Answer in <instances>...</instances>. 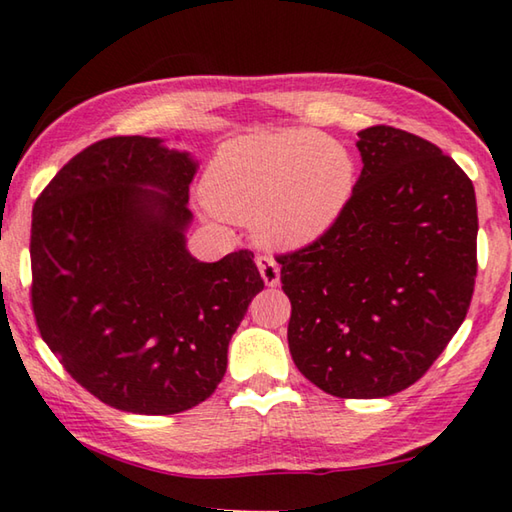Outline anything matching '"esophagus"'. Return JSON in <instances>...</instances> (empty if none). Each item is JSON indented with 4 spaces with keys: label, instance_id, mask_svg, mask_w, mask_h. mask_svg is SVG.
Segmentation results:
<instances>
[{
    "label": "esophagus",
    "instance_id": "1",
    "mask_svg": "<svg viewBox=\"0 0 512 512\" xmlns=\"http://www.w3.org/2000/svg\"><path fill=\"white\" fill-rule=\"evenodd\" d=\"M257 268L268 287H277L280 284V266H277L273 255H257Z\"/></svg>",
    "mask_w": 512,
    "mask_h": 512
}]
</instances>
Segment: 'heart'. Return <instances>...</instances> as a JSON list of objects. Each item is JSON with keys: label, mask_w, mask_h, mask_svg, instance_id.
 I'll return each mask as SVG.
<instances>
[{"label": "heart", "mask_w": 512, "mask_h": 512, "mask_svg": "<svg viewBox=\"0 0 512 512\" xmlns=\"http://www.w3.org/2000/svg\"><path fill=\"white\" fill-rule=\"evenodd\" d=\"M354 187L352 155L314 131L239 137L216 153L207 201L225 219L257 225L277 246H302L332 228Z\"/></svg>", "instance_id": "1"}]
</instances>
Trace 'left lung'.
I'll return each mask as SVG.
<instances>
[{
    "mask_svg": "<svg viewBox=\"0 0 512 512\" xmlns=\"http://www.w3.org/2000/svg\"><path fill=\"white\" fill-rule=\"evenodd\" d=\"M357 146L339 219L275 259L293 363L320 391L375 400L415 384L465 320L479 216L472 180L436 144L379 124Z\"/></svg>",
    "mask_w": 512,
    "mask_h": 512,
    "instance_id": "8db88e82",
    "label": "left lung"
}]
</instances>
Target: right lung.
Masks as SVG:
<instances>
[{"label": "right lung", "mask_w": 512, "mask_h": 512, "mask_svg": "<svg viewBox=\"0 0 512 512\" xmlns=\"http://www.w3.org/2000/svg\"><path fill=\"white\" fill-rule=\"evenodd\" d=\"M194 173L189 153L158 137H108L76 153L33 205L40 336L76 384L112 409L171 415L207 400L264 289L250 250L214 264L189 255Z\"/></svg>", "instance_id": "add662e5"}]
</instances>
